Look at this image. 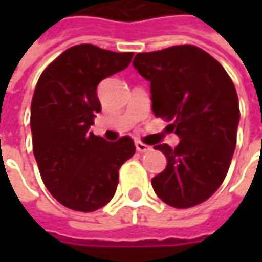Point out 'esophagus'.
<instances>
[{"label": "esophagus", "instance_id": "esophagus-1", "mask_svg": "<svg viewBox=\"0 0 262 262\" xmlns=\"http://www.w3.org/2000/svg\"><path fill=\"white\" fill-rule=\"evenodd\" d=\"M150 148L151 147H150V146H147V144H144V143L136 142V150L139 151V153H147Z\"/></svg>", "mask_w": 262, "mask_h": 262}]
</instances>
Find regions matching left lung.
Masks as SVG:
<instances>
[{
  "instance_id": "obj_1",
  "label": "left lung",
  "mask_w": 262,
  "mask_h": 262,
  "mask_svg": "<svg viewBox=\"0 0 262 262\" xmlns=\"http://www.w3.org/2000/svg\"><path fill=\"white\" fill-rule=\"evenodd\" d=\"M133 67L150 81L154 116L171 122L176 148L157 144L167 167L151 180L154 192L172 208L206 201L225 180L240 120L233 81L219 61L191 45L139 53Z\"/></svg>"
}]
</instances>
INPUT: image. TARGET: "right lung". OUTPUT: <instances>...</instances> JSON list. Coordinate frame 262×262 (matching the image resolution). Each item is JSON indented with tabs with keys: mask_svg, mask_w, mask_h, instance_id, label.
Masks as SVG:
<instances>
[{
	"mask_svg": "<svg viewBox=\"0 0 262 262\" xmlns=\"http://www.w3.org/2000/svg\"><path fill=\"white\" fill-rule=\"evenodd\" d=\"M133 53L78 45L37 81L31 105L33 154L45 185L61 205L94 212L114 198L119 168L136 151L130 137L106 142L90 127L101 112L98 84L130 64Z\"/></svg>",
	"mask_w": 262,
	"mask_h": 262,
	"instance_id": "obj_1",
	"label": "right lung"
}]
</instances>
